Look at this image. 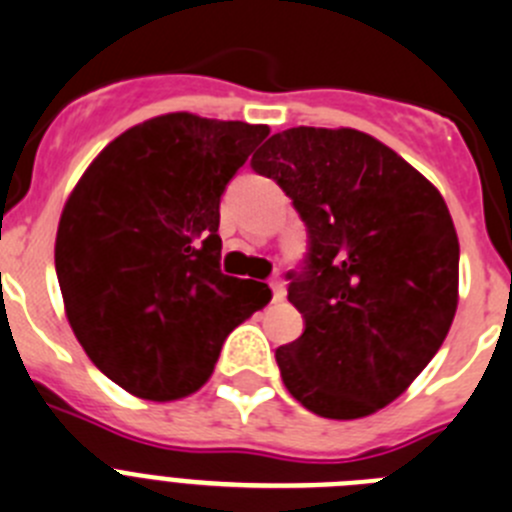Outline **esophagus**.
<instances>
[{"mask_svg": "<svg viewBox=\"0 0 512 512\" xmlns=\"http://www.w3.org/2000/svg\"><path fill=\"white\" fill-rule=\"evenodd\" d=\"M271 294H274V302H281V299L287 297V287H284V281L281 279H271Z\"/></svg>", "mask_w": 512, "mask_h": 512, "instance_id": "esophagus-1", "label": "esophagus"}]
</instances>
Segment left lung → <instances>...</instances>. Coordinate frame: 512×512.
Here are the masks:
<instances>
[{
  "label": "left lung",
  "mask_w": 512,
  "mask_h": 512,
  "mask_svg": "<svg viewBox=\"0 0 512 512\" xmlns=\"http://www.w3.org/2000/svg\"><path fill=\"white\" fill-rule=\"evenodd\" d=\"M251 167L307 223L289 274L304 332L276 350L287 391L325 419L396 401L442 348L459 302V241L442 192L358 129L279 131Z\"/></svg>",
  "instance_id": "1"
}]
</instances>
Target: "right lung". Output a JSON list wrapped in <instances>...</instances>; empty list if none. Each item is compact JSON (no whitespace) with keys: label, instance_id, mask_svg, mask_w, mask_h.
<instances>
[{"label":"right lung","instance_id":"1","mask_svg":"<svg viewBox=\"0 0 512 512\" xmlns=\"http://www.w3.org/2000/svg\"><path fill=\"white\" fill-rule=\"evenodd\" d=\"M269 126L177 111L126 129L65 200L55 271L65 317L131 396L177 401L208 383L225 337L269 304L220 271V195Z\"/></svg>","mask_w":512,"mask_h":512}]
</instances>
